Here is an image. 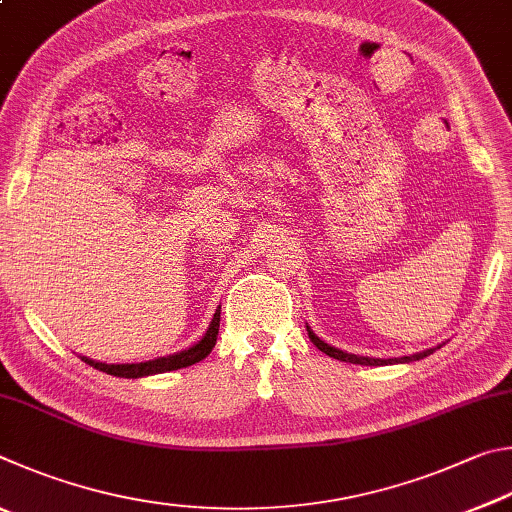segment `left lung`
I'll return each instance as SVG.
<instances>
[{"label": "left lung", "mask_w": 512, "mask_h": 512, "mask_svg": "<svg viewBox=\"0 0 512 512\" xmlns=\"http://www.w3.org/2000/svg\"><path fill=\"white\" fill-rule=\"evenodd\" d=\"M308 328V326H306ZM308 337H310V342L315 344L321 353H326L328 357H335V360H339V362H351V364H362V366H384V364H396V362H414V360H423V357H427V355H432L436 348H427V351H423V353H416V355H405V357H398V360H378V357H362V355H353V353H344V351H339V348H335V346H330V344H326V342H321V339L312 333V330L308 328Z\"/></svg>", "instance_id": "8db88e82"}]
</instances>
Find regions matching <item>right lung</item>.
I'll use <instances>...</instances> for the list:
<instances>
[{
  "instance_id": "add662e5",
  "label": "right lung",
  "mask_w": 512,
  "mask_h": 512,
  "mask_svg": "<svg viewBox=\"0 0 512 512\" xmlns=\"http://www.w3.org/2000/svg\"><path fill=\"white\" fill-rule=\"evenodd\" d=\"M218 328H220V308L215 310V315L211 319L209 328H206L204 337L197 344H193L191 348H186V351H179L175 355H166V357H157V360H148V362H139V364H105V362L89 360V357H80V360L107 375H116V378H146V375L186 369V366H191L195 362H202L204 357L213 351L215 339H218Z\"/></svg>"
}]
</instances>
